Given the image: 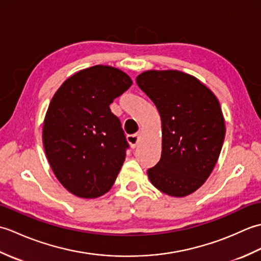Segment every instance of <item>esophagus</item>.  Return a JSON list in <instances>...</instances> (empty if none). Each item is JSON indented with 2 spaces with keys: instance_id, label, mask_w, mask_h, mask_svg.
I'll use <instances>...</instances> for the list:
<instances>
[{
  "instance_id": "obj_1",
  "label": "esophagus",
  "mask_w": 261,
  "mask_h": 261,
  "mask_svg": "<svg viewBox=\"0 0 261 261\" xmlns=\"http://www.w3.org/2000/svg\"><path fill=\"white\" fill-rule=\"evenodd\" d=\"M140 137H141V134L139 132V134H136V135H129L126 137L127 139V142L130 143L131 148H136L138 143H139V140H140Z\"/></svg>"
}]
</instances>
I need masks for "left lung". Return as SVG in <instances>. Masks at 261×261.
Wrapping results in <instances>:
<instances>
[{
    "mask_svg": "<svg viewBox=\"0 0 261 261\" xmlns=\"http://www.w3.org/2000/svg\"><path fill=\"white\" fill-rule=\"evenodd\" d=\"M136 81L162 119V158L148 169L149 179L169 196L190 195L208 178L223 146L219 99L195 76L179 70H146Z\"/></svg>",
    "mask_w": 261,
    "mask_h": 261,
    "instance_id": "8db88e82",
    "label": "left lung"
}]
</instances>
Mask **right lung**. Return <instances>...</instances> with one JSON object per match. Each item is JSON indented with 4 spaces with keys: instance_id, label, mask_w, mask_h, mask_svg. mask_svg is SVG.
I'll list each match as a JSON object with an SVG mask.
<instances>
[{
    "instance_id": "obj_1",
    "label": "right lung",
    "mask_w": 261,
    "mask_h": 261,
    "mask_svg": "<svg viewBox=\"0 0 261 261\" xmlns=\"http://www.w3.org/2000/svg\"><path fill=\"white\" fill-rule=\"evenodd\" d=\"M131 85L124 71L96 65L68 77L49 103L43 147L55 176L73 195L96 198L113 186L129 146L110 104Z\"/></svg>"
}]
</instances>
